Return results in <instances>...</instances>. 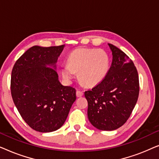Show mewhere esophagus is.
I'll return each mask as SVG.
<instances>
[{
	"mask_svg": "<svg viewBox=\"0 0 159 159\" xmlns=\"http://www.w3.org/2000/svg\"><path fill=\"white\" fill-rule=\"evenodd\" d=\"M76 95H77V97H81L83 95V92L80 90H77V92H76Z\"/></svg>",
	"mask_w": 159,
	"mask_h": 159,
	"instance_id": "34e87169",
	"label": "esophagus"
}]
</instances>
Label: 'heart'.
<instances>
[{
    "label": "heart",
    "instance_id": "b5f03b06",
    "mask_svg": "<svg viewBox=\"0 0 159 159\" xmlns=\"http://www.w3.org/2000/svg\"><path fill=\"white\" fill-rule=\"evenodd\" d=\"M68 65L61 69L63 78L70 82L78 72L79 80L88 86L100 83L107 74L109 58L103 50L78 48L69 56Z\"/></svg>",
    "mask_w": 159,
    "mask_h": 159
}]
</instances>
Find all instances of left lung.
Returning a JSON list of instances; mask_svg holds the SVG:
<instances>
[{
  "label": "left lung",
  "instance_id": "left-lung-1",
  "mask_svg": "<svg viewBox=\"0 0 159 159\" xmlns=\"http://www.w3.org/2000/svg\"><path fill=\"white\" fill-rule=\"evenodd\" d=\"M111 66L103 80L84 92L88 116L97 129L111 131L129 118L138 101L140 84L137 69L127 54L114 45Z\"/></svg>",
  "mask_w": 159,
  "mask_h": 159
}]
</instances>
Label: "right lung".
Here are the masks:
<instances>
[{
    "instance_id": "obj_1",
    "label": "right lung",
    "mask_w": 159,
    "mask_h": 159,
    "mask_svg": "<svg viewBox=\"0 0 159 159\" xmlns=\"http://www.w3.org/2000/svg\"><path fill=\"white\" fill-rule=\"evenodd\" d=\"M64 45L30 48L15 63L11 93L21 116L40 132L57 130L64 125L74 102L76 90L58 81L56 63Z\"/></svg>"
}]
</instances>
